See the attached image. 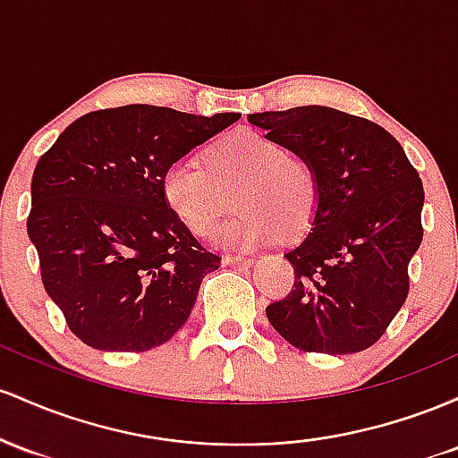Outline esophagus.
Segmentation results:
<instances>
[{
	"mask_svg": "<svg viewBox=\"0 0 458 458\" xmlns=\"http://www.w3.org/2000/svg\"><path fill=\"white\" fill-rule=\"evenodd\" d=\"M223 264L225 266H250L253 259L249 255H240V253H231L223 257Z\"/></svg>",
	"mask_w": 458,
	"mask_h": 458,
	"instance_id": "esophagus-1",
	"label": "esophagus"
}]
</instances>
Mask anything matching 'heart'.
Masks as SVG:
<instances>
[{
  "instance_id": "heart-1",
  "label": "heart",
  "mask_w": 458,
  "mask_h": 458,
  "mask_svg": "<svg viewBox=\"0 0 458 458\" xmlns=\"http://www.w3.org/2000/svg\"><path fill=\"white\" fill-rule=\"evenodd\" d=\"M208 171L174 162L162 174L166 208L190 233L209 238L231 209L242 214L220 233L227 246H257L281 233L296 238L311 227L320 179L301 153L257 130H235L205 151Z\"/></svg>"
}]
</instances>
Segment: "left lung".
I'll list each match as a JSON object with an SVG mask.
<instances>
[{
	"label": "left lung",
	"instance_id": "8db88e82",
	"mask_svg": "<svg viewBox=\"0 0 458 458\" xmlns=\"http://www.w3.org/2000/svg\"><path fill=\"white\" fill-rule=\"evenodd\" d=\"M320 179L310 233L285 259L294 285L266 307L305 352L351 354L377 344L409 294V261L424 238V186L403 147L368 118L301 106L249 114Z\"/></svg>",
	"mask_w": 458,
	"mask_h": 458
}]
</instances>
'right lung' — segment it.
<instances>
[{"label":"right lung","mask_w":458,"mask_h":458,"mask_svg":"<svg viewBox=\"0 0 458 458\" xmlns=\"http://www.w3.org/2000/svg\"><path fill=\"white\" fill-rule=\"evenodd\" d=\"M160 106L89 112L40 156L28 235L71 331L97 351L145 352L186 325L220 266L162 197V174L238 121Z\"/></svg>","instance_id":"obj_1"}]
</instances>
